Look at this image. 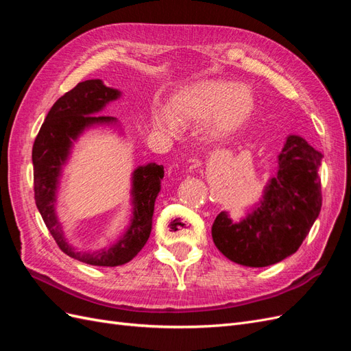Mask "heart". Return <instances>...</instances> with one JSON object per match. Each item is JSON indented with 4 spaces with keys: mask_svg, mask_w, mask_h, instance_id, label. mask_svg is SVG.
Listing matches in <instances>:
<instances>
[{
    "mask_svg": "<svg viewBox=\"0 0 351 351\" xmlns=\"http://www.w3.org/2000/svg\"><path fill=\"white\" fill-rule=\"evenodd\" d=\"M253 110L254 95L246 84L205 80L174 95L168 104L169 116L164 111H155L152 119L158 129L173 132L174 121L195 123L210 117V133L227 136L241 129Z\"/></svg>",
    "mask_w": 351,
    "mask_h": 351,
    "instance_id": "1",
    "label": "heart"
}]
</instances>
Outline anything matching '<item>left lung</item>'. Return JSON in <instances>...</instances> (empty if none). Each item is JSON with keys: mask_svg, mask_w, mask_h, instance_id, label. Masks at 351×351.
<instances>
[{"mask_svg": "<svg viewBox=\"0 0 351 351\" xmlns=\"http://www.w3.org/2000/svg\"><path fill=\"white\" fill-rule=\"evenodd\" d=\"M322 154L291 134L278 156V173L269 180L256 209L239 222L226 212L215 218L212 239L230 261L262 268L295 253L322 206Z\"/></svg>", "mask_w": 351, "mask_h": 351, "instance_id": "1", "label": "left lung"}]
</instances>
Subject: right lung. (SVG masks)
I'll return each instance as SVG.
<instances>
[{"instance_id":"add662e5","label":"right lung","mask_w":351,"mask_h":351,"mask_svg":"<svg viewBox=\"0 0 351 351\" xmlns=\"http://www.w3.org/2000/svg\"><path fill=\"white\" fill-rule=\"evenodd\" d=\"M119 97V90L107 88L99 79L80 82L52 105L32 149L35 202L42 219L62 252L95 267H119L132 261L142 250L151 236L155 199L164 178V167L155 162L134 169L132 177L133 218L130 227L111 247L82 253L66 241L54 208L61 168L67 161L73 142L84 129L93 124L115 123L114 117L93 114Z\"/></svg>"}]
</instances>
